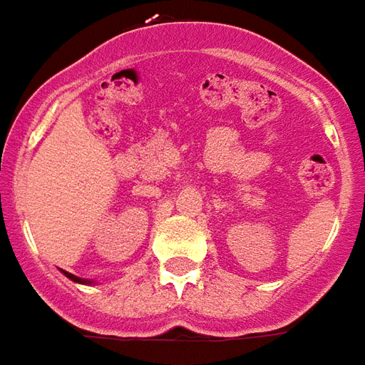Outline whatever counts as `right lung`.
Segmentation results:
<instances>
[{
	"mask_svg": "<svg viewBox=\"0 0 365 365\" xmlns=\"http://www.w3.org/2000/svg\"><path fill=\"white\" fill-rule=\"evenodd\" d=\"M66 275H68V277H70L72 281H78V283H82V279H80V277H76V275H72V273H66Z\"/></svg>",
	"mask_w": 365,
	"mask_h": 365,
	"instance_id": "add662e5",
	"label": "right lung"
}]
</instances>
